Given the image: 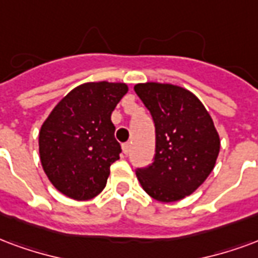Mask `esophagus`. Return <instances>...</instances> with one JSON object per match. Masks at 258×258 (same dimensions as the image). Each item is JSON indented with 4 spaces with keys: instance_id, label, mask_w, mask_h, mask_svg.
Instances as JSON below:
<instances>
[{
    "instance_id": "1",
    "label": "esophagus",
    "mask_w": 258,
    "mask_h": 258,
    "mask_svg": "<svg viewBox=\"0 0 258 258\" xmlns=\"http://www.w3.org/2000/svg\"><path fill=\"white\" fill-rule=\"evenodd\" d=\"M121 148H123L124 154H128L130 150H131V144H128V142H127V144H123V146H121Z\"/></svg>"
}]
</instances>
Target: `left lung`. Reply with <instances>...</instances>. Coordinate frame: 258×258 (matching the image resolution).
I'll return each mask as SVG.
<instances>
[{"instance_id": "8db88e82", "label": "left lung", "mask_w": 258, "mask_h": 258, "mask_svg": "<svg viewBox=\"0 0 258 258\" xmlns=\"http://www.w3.org/2000/svg\"><path fill=\"white\" fill-rule=\"evenodd\" d=\"M134 90L156 127L153 163L137 169L139 183L157 201L183 200L215 168L220 138L213 120L201 101L180 86L148 82Z\"/></svg>"}]
</instances>
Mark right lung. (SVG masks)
<instances>
[{
    "instance_id": "right-lung-1",
    "label": "right lung",
    "mask_w": 258,
    "mask_h": 258,
    "mask_svg": "<svg viewBox=\"0 0 258 258\" xmlns=\"http://www.w3.org/2000/svg\"><path fill=\"white\" fill-rule=\"evenodd\" d=\"M127 91L125 83L78 86L42 124V167L51 184L67 197L91 200L106 186L110 165L121 153L110 114Z\"/></svg>"
}]
</instances>
